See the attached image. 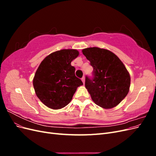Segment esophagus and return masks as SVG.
<instances>
[{"label": "esophagus", "instance_id": "34e87169", "mask_svg": "<svg viewBox=\"0 0 156 156\" xmlns=\"http://www.w3.org/2000/svg\"><path fill=\"white\" fill-rule=\"evenodd\" d=\"M81 80H82L83 83H84V82H85V77H83L81 78Z\"/></svg>", "mask_w": 156, "mask_h": 156}]
</instances>
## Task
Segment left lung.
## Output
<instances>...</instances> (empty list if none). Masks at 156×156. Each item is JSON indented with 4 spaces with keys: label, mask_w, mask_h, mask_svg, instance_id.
<instances>
[{
    "label": "left lung",
    "mask_w": 156,
    "mask_h": 156,
    "mask_svg": "<svg viewBox=\"0 0 156 156\" xmlns=\"http://www.w3.org/2000/svg\"><path fill=\"white\" fill-rule=\"evenodd\" d=\"M93 68L92 77L86 76L85 87L96 105L104 108L116 107L129 90L130 75L118 56L99 48L84 49Z\"/></svg>",
    "instance_id": "1"
}]
</instances>
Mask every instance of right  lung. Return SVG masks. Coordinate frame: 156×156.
<instances>
[{"label": "right lung", "mask_w": 156, "mask_h": 156, "mask_svg": "<svg viewBox=\"0 0 156 156\" xmlns=\"http://www.w3.org/2000/svg\"><path fill=\"white\" fill-rule=\"evenodd\" d=\"M78 55L75 49H62L46 56L40 64L33 86L36 96L47 107L59 109L66 106L77 87L83 84L71 65Z\"/></svg>", "instance_id": "obj_1"}]
</instances>
